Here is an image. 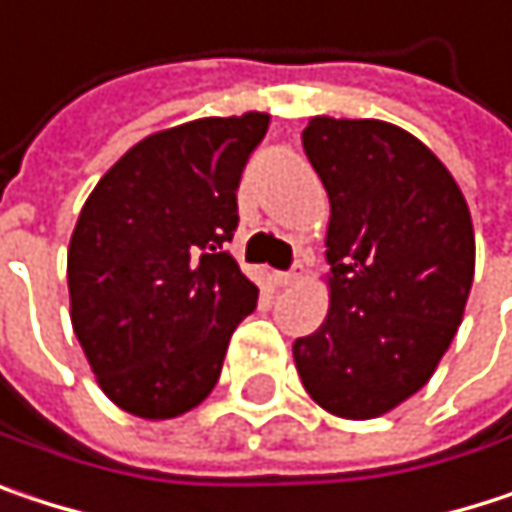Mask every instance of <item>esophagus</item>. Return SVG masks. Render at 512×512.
Segmentation results:
<instances>
[{
	"mask_svg": "<svg viewBox=\"0 0 512 512\" xmlns=\"http://www.w3.org/2000/svg\"><path fill=\"white\" fill-rule=\"evenodd\" d=\"M300 274H303V265H300V262H294V265H291V271H280V274L274 277V283H277L280 288L294 286V283L300 280Z\"/></svg>",
	"mask_w": 512,
	"mask_h": 512,
	"instance_id": "34e87169",
	"label": "esophagus"
}]
</instances>
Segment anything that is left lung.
<instances>
[{"label":"left lung","instance_id":"8db88e82","mask_svg":"<svg viewBox=\"0 0 512 512\" xmlns=\"http://www.w3.org/2000/svg\"><path fill=\"white\" fill-rule=\"evenodd\" d=\"M303 150L330 197L333 297L294 365L333 416H383L430 380L463 321L472 215L445 164L392 123L312 117Z\"/></svg>","mask_w":512,"mask_h":512}]
</instances>
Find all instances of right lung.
<instances>
[{"instance_id":"obj_1","label":"right lung","mask_w":512,"mask_h":512,"mask_svg":"<svg viewBox=\"0 0 512 512\" xmlns=\"http://www.w3.org/2000/svg\"><path fill=\"white\" fill-rule=\"evenodd\" d=\"M268 114L206 117L135 144L88 197L70 238L73 330L126 413L176 418L218 383L259 288L229 256L238 185Z\"/></svg>"}]
</instances>
